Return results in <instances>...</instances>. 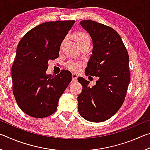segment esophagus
Instances as JSON below:
<instances>
[{
	"instance_id": "obj_1",
	"label": "esophagus",
	"mask_w": 150,
	"mask_h": 150,
	"mask_svg": "<svg viewBox=\"0 0 150 150\" xmlns=\"http://www.w3.org/2000/svg\"><path fill=\"white\" fill-rule=\"evenodd\" d=\"M77 77H78V76H77V74H75V73H73V74H72V80L73 81L77 80Z\"/></svg>"
}]
</instances>
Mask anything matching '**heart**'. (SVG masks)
<instances>
[{"label":"heart","mask_w":150,"mask_h":150,"mask_svg":"<svg viewBox=\"0 0 150 150\" xmlns=\"http://www.w3.org/2000/svg\"><path fill=\"white\" fill-rule=\"evenodd\" d=\"M75 40L77 42L78 45L83 44H90L91 43V39L89 35L85 32H76L75 35ZM82 64L79 62H77L75 60H70L66 63V66H67L68 69L73 71L77 72L80 70Z\"/></svg>","instance_id":"1"}]
</instances>
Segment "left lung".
Instances as JSON below:
<instances>
[{"instance_id":"obj_1","label":"left lung","mask_w":150,"mask_h":150,"mask_svg":"<svg viewBox=\"0 0 150 150\" xmlns=\"http://www.w3.org/2000/svg\"><path fill=\"white\" fill-rule=\"evenodd\" d=\"M80 24L89 34L93 45L85 75L98 77V80L91 88L89 81L77 79L83 86L77 97L78 111L85 120L101 122L115 115L125 99L130 81L129 56L113 28L89 20H82Z\"/></svg>"}]
</instances>
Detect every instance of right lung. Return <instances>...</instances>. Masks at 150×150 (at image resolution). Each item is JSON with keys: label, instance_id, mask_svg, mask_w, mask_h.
<instances>
[{"label": "right lung", "instance_id": "1", "mask_svg": "<svg viewBox=\"0 0 150 150\" xmlns=\"http://www.w3.org/2000/svg\"><path fill=\"white\" fill-rule=\"evenodd\" d=\"M75 20L45 22L20 40L12 67V91L20 109L32 117L44 118L57 110L60 96L71 81L62 70L47 75L48 62L59 57L61 44Z\"/></svg>", "mask_w": 150, "mask_h": 150}]
</instances>
